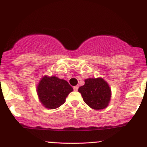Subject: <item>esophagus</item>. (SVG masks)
Masks as SVG:
<instances>
[{
  "label": "esophagus",
  "mask_w": 147,
  "mask_h": 147,
  "mask_svg": "<svg viewBox=\"0 0 147 147\" xmlns=\"http://www.w3.org/2000/svg\"><path fill=\"white\" fill-rule=\"evenodd\" d=\"M78 88H79V86H75L73 87V89L75 91H77L78 90Z\"/></svg>",
  "instance_id": "esophagus-1"
}]
</instances>
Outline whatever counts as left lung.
<instances>
[{"instance_id":"obj_1","label":"left lung","mask_w":147,"mask_h":147,"mask_svg":"<svg viewBox=\"0 0 147 147\" xmlns=\"http://www.w3.org/2000/svg\"><path fill=\"white\" fill-rule=\"evenodd\" d=\"M85 84L79 88L84 102L95 110L104 109L109 106L111 97V89L102 77L85 79Z\"/></svg>"}]
</instances>
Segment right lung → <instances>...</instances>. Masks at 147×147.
<instances>
[{
  "label": "right lung",
  "mask_w": 147,
  "mask_h": 147,
  "mask_svg": "<svg viewBox=\"0 0 147 147\" xmlns=\"http://www.w3.org/2000/svg\"><path fill=\"white\" fill-rule=\"evenodd\" d=\"M72 90L73 88L67 81L56 76L48 77L45 75L36 86L40 102L48 109H55L61 106Z\"/></svg>",
  "instance_id": "1"
}]
</instances>
